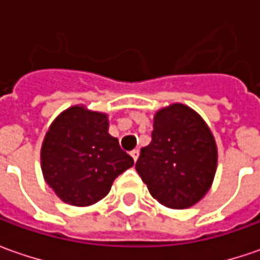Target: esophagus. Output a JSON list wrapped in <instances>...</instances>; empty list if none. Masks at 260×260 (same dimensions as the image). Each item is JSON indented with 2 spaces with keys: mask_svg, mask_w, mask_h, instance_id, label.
Wrapping results in <instances>:
<instances>
[{
  "mask_svg": "<svg viewBox=\"0 0 260 260\" xmlns=\"http://www.w3.org/2000/svg\"><path fill=\"white\" fill-rule=\"evenodd\" d=\"M130 156H132V157H133V160H137V159H139V150H137V149H135V150H132V152H130Z\"/></svg>",
  "mask_w": 260,
  "mask_h": 260,
  "instance_id": "obj_1",
  "label": "esophagus"
}]
</instances>
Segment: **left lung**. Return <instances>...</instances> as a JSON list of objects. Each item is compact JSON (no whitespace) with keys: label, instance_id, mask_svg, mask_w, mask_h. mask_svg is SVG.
Returning <instances> with one entry per match:
<instances>
[{"label":"left lung","instance_id":"8db88e82","mask_svg":"<svg viewBox=\"0 0 260 260\" xmlns=\"http://www.w3.org/2000/svg\"><path fill=\"white\" fill-rule=\"evenodd\" d=\"M217 160V143L204 118L175 103L156 111L152 142L140 150L136 171L160 204L184 210L210 191Z\"/></svg>","mask_w":260,"mask_h":260}]
</instances>
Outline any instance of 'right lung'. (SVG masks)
Instances as JSON below:
<instances>
[{
  "mask_svg": "<svg viewBox=\"0 0 260 260\" xmlns=\"http://www.w3.org/2000/svg\"><path fill=\"white\" fill-rule=\"evenodd\" d=\"M108 114L72 105L49 125L40 149L46 184L63 203L88 207L110 192L133 159L108 133Z\"/></svg>",
  "mask_w": 260,
  "mask_h": 260,
  "instance_id": "right-lung-1",
  "label": "right lung"
}]
</instances>
